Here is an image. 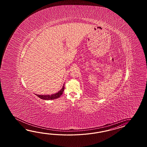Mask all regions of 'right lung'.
I'll return each instance as SVG.
<instances>
[{"mask_svg":"<svg viewBox=\"0 0 147 147\" xmlns=\"http://www.w3.org/2000/svg\"><path fill=\"white\" fill-rule=\"evenodd\" d=\"M64 89H65V87L64 86H63L61 89L56 94H53L51 95H38V94H36V95L38 97H39L40 98L44 100H53L61 96L63 94Z\"/></svg>","mask_w":147,"mask_h":147,"instance_id":"obj_1","label":"right lung"}]
</instances>
